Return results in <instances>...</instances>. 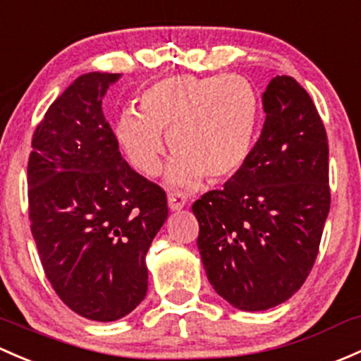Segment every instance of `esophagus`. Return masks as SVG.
Segmentation results:
<instances>
[{
	"label": "esophagus",
	"instance_id": "1",
	"mask_svg": "<svg viewBox=\"0 0 361 361\" xmlns=\"http://www.w3.org/2000/svg\"><path fill=\"white\" fill-rule=\"evenodd\" d=\"M185 204H187V195L183 192H173L168 195V206L171 211L183 209Z\"/></svg>",
	"mask_w": 361,
	"mask_h": 361
}]
</instances>
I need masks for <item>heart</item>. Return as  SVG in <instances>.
Returning <instances> with one entry per match:
<instances>
[{"label":"heart","mask_w":361,"mask_h":361,"mask_svg":"<svg viewBox=\"0 0 361 361\" xmlns=\"http://www.w3.org/2000/svg\"><path fill=\"white\" fill-rule=\"evenodd\" d=\"M259 102L252 85L237 74H173L142 91L138 112L124 111L114 138L126 161L143 176L161 171L168 135L174 154L168 168L173 185L195 187L233 176L249 159Z\"/></svg>","instance_id":"1"}]
</instances>
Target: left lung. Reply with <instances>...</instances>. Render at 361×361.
<instances>
[{
    "label": "left lung",
    "mask_w": 361,
    "mask_h": 361,
    "mask_svg": "<svg viewBox=\"0 0 361 361\" xmlns=\"http://www.w3.org/2000/svg\"><path fill=\"white\" fill-rule=\"evenodd\" d=\"M263 109L245 164L192 206L212 289L244 311L273 308L301 289L331 209L327 133L310 94L276 75Z\"/></svg>",
    "instance_id": "8db88e82"
}]
</instances>
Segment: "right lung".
Listing matches in <instances>:
<instances>
[{
  "mask_svg": "<svg viewBox=\"0 0 361 361\" xmlns=\"http://www.w3.org/2000/svg\"><path fill=\"white\" fill-rule=\"evenodd\" d=\"M121 74H82L50 105L27 164L30 231L59 298L94 322L145 299V256L168 218L159 185L121 155L102 98Z\"/></svg>",
  "mask_w": 361,
  "mask_h": 361,
  "instance_id": "1",
  "label": "right lung"
}]
</instances>
